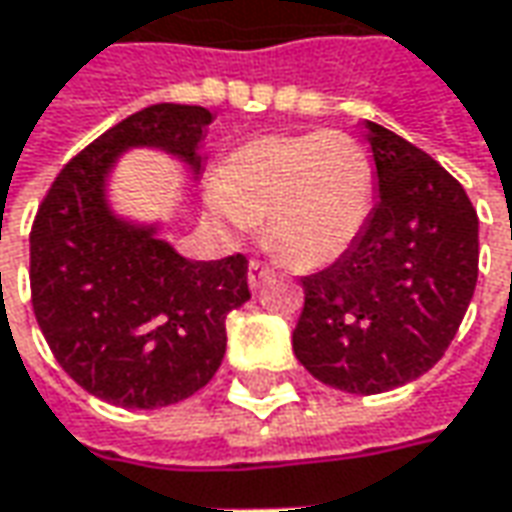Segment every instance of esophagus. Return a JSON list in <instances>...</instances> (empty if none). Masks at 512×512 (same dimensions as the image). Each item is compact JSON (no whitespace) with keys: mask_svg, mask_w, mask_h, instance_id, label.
Here are the masks:
<instances>
[{"mask_svg":"<svg viewBox=\"0 0 512 512\" xmlns=\"http://www.w3.org/2000/svg\"><path fill=\"white\" fill-rule=\"evenodd\" d=\"M269 277H272V269H269L263 260H252V263H249V286H252V289H260Z\"/></svg>","mask_w":512,"mask_h":512,"instance_id":"obj_1","label":"esophagus"}]
</instances>
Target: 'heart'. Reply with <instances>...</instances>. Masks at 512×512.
I'll return each instance as SVG.
<instances>
[{"mask_svg": "<svg viewBox=\"0 0 512 512\" xmlns=\"http://www.w3.org/2000/svg\"><path fill=\"white\" fill-rule=\"evenodd\" d=\"M374 206V167L357 138L334 130L263 135L223 158L212 212L260 229L291 269H323L357 243Z\"/></svg>", "mask_w": 512, "mask_h": 512, "instance_id": "heart-1", "label": "heart"}]
</instances>
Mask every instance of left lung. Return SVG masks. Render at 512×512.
<instances>
[{
    "mask_svg": "<svg viewBox=\"0 0 512 512\" xmlns=\"http://www.w3.org/2000/svg\"><path fill=\"white\" fill-rule=\"evenodd\" d=\"M365 130L379 201L357 243L303 277L291 334L311 377L362 397L442 360L479 277V218L462 184L402 135L374 121Z\"/></svg>",
    "mask_w": 512,
    "mask_h": 512,
    "instance_id": "obj_1",
    "label": "left lung"
}]
</instances>
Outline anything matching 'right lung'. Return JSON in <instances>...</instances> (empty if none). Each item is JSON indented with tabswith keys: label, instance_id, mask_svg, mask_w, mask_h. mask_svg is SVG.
Listing matches in <instances>:
<instances>
[{
	"label": "right lung",
	"instance_id": "right-lung-1",
	"mask_svg": "<svg viewBox=\"0 0 512 512\" xmlns=\"http://www.w3.org/2000/svg\"><path fill=\"white\" fill-rule=\"evenodd\" d=\"M206 107L152 104L70 158L30 229L33 314L53 357L84 391L121 408H164L201 391L226 354V314L252 294L249 260H186L113 215L118 155L155 147L201 175Z\"/></svg>",
	"mask_w": 512,
	"mask_h": 512
}]
</instances>
